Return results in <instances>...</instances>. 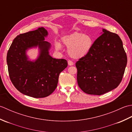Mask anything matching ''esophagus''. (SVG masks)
<instances>
[{"mask_svg":"<svg viewBox=\"0 0 132 132\" xmlns=\"http://www.w3.org/2000/svg\"><path fill=\"white\" fill-rule=\"evenodd\" d=\"M68 64L69 66H72L74 65V63L72 62L71 61H68Z\"/></svg>","mask_w":132,"mask_h":132,"instance_id":"1","label":"esophagus"}]
</instances>
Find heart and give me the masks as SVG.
Returning a JSON list of instances; mask_svg holds the SVG:
<instances>
[{"instance_id":"obj_1","label":"heart","mask_w":132,"mask_h":132,"mask_svg":"<svg viewBox=\"0 0 132 132\" xmlns=\"http://www.w3.org/2000/svg\"><path fill=\"white\" fill-rule=\"evenodd\" d=\"M62 42L68 47V53L70 57L75 59H79L86 56L90 52L93 45V39L90 35L74 32L62 38ZM57 50L61 49L60 43L55 44Z\"/></svg>"}]
</instances>
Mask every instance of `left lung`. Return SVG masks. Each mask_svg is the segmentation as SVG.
<instances>
[{"instance_id":"1","label":"left lung","mask_w":132,"mask_h":132,"mask_svg":"<svg viewBox=\"0 0 132 132\" xmlns=\"http://www.w3.org/2000/svg\"><path fill=\"white\" fill-rule=\"evenodd\" d=\"M102 30L90 52L75 64L78 86L90 95H101L116 88L127 64L121 38L116 33Z\"/></svg>"}]
</instances>
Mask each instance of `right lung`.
Listing matches in <instances>:
<instances>
[{
    "mask_svg": "<svg viewBox=\"0 0 132 132\" xmlns=\"http://www.w3.org/2000/svg\"><path fill=\"white\" fill-rule=\"evenodd\" d=\"M48 32L43 27L19 35L7 53L11 82L21 93L30 97H45L52 94L57 86L60 74L68 66L66 60L53 58L49 54L52 45L45 41ZM37 47L38 58L30 60L27 51Z\"/></svg>",
    "mask_w": 132,
    "mask_h": 132,
    "instance_id": "right-lung-1",
    "label": "right lung"
}]
</instances>
